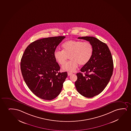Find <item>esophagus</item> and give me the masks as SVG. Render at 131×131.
Masks as SVG:
<instances>
[{
	"label": "esophagus",
	"mask_w": 131,
	"mask_h": 131,
	"mask_svg": "<svg viewBox=\"0 0 131 131\" xmlns=\"http://www.w3.org/2000/svg\"><path fill=\"white\" fill-rule=\"evenodd\" d=\"M72 73L70 72H68V76H70V75H72Z\"/></svg>",
	"instance_id": "34e87169"
}]
</instances>
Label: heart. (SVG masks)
I'll list each match as a JSON object with an SVG mask.
<instances>
[{
	"label": "heart",
	"mask_w": 131,
	"mask_h": 131,
	"mask_svg": "<svg viewBox=\"0 0 131 131\" xmlns=\"http://www.w3.org/2000/svg\"><path fill=\"white\" fill-rule=\"evenodd\" d=\"M63 51H56L54 53L55 60L60 64L63 65L69 56L71 60L62 67L64 71L73 72L79 64L83 66L87 64L92 58L93 47L89 41L69 40L62 44Z\"/></svg>",
	"instance_id": "heart-1"
}]
</instances>
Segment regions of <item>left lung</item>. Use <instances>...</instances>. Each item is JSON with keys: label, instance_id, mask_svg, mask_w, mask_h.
I'll list each match as a JSON object with an SVG mask.
<instances>
[{"label": "left lung", "instance_id": "8db88e82", "mask_svg": "<svg viewBox=\"0 0 131 131\" xmlns=\"http://www.w3.org/2000/svg\"><path fill=\"white\" fill-rule=\"evenodd\" d=\"M78 39L90 42L93 47V53L89 63L77 73L75 86L79 93L84 97L92 98L98 95L107 86L112 76L113 62L107 45L97 38L91 36Z\"/></svg>", "mask_w": 131, "mask_h": 131}]
</instances>
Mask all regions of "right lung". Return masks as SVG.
Returning a JSON list of instances; mask_svg holds the SVG:
<instances>
[{
    "label": "right lung",
    "instance_id": "1",
    "mask_svg": "<svg viewBox=\"0 0 131 131\" xmlns=\"http://www.w3.org/2000/svg\"><path fill=\"white\" fill-rule=\"evenodd\" d=\"M65 36L45 38L31 42L26 48L20 63L24 80L33 93L45 100H52L61 92L68 76L60 72L54 56L56 48Z\"/></svg>",
    "mask_w": 131,
    "mask_h": 131
}]
</instances>
